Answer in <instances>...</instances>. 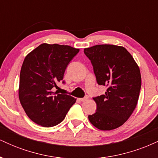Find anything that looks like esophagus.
Returning a JSON list of instances; mask_svg holds the SVG:
<instances>
[{
    "mask_svg": "<svg viewBox=\"0 0 158 158\" xmlns=\"http://www.w3.org/2000/svg\"><path fill=\"white\" fill-rule=\"evenodd\" d=\"M88 97H84V98H80V99H79V100L80 101V102H85V101L86 100H88Z\"/></svg>",
    "mask_w": 158,
    "mask_h": 158,
    "instance_id": "esophagus-1",
    "label": "esophagus"
}]
</instances>
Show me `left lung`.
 <instances>
[{
    "instance_id": "left-lung-1",
    "label": "left lung",
    "mask_w": 158,
    "mask_h": 158,
    "mask_svg": "<svg viewBox=\"0 0 158 158\" xmlns=\"http://www.w3.org/2000/svg\"><path fill=\"white\" fill-rule=\"evenodd\" d=\"M91 61L97 83L106 86L105 94L94 97L96 113L88 119L96 128L110 131L128 120L136 108L141 88L138 64L126 48L113 44H98L85 48Z\"/></svg>"
}]
</instances>
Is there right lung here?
I'll list each match as a JSON object with an SVG mask.
<instances>
[{"label":"right lung","mask_w":158,"mask_h":158,"mask_svg":"<svg viewBox=\"0 0 158 158\" xmlns=\"http://www.w3.org/2000/svg\"><path fill=\"white\" fill-rule=\"evenodd\" d=\"M79 49L44 43L29 52L20 73L19 97L28 117L43 127L62 122L77 99L53 92Z\"/></svg>","instance_id":"right-lung-1"}]
</instances>
